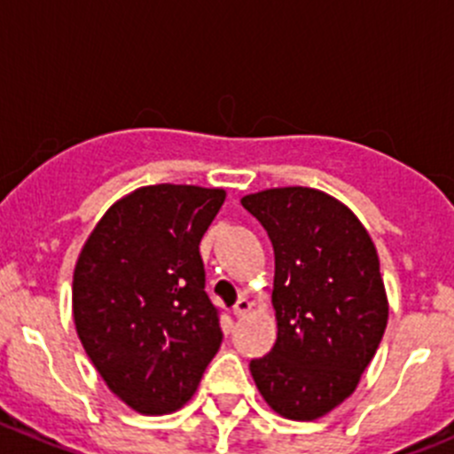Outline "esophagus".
Returning a JSON list of instances; mask_svg holds the SVG:
<instances>
[{"label": "esophagus", "instance_id": "obj_1", "mask_svg": "<svg viewBox=\"0 0 454 454\" xmlns=\"http://www.w3.org/2000/svg\"><path fill=\"white\" fill-rule=\"evenodd\" d=\"M248 311H251V302H248L247 298H239V300H237L235 307H232V313H235V317H244Z\"/></svg>", "mask_w": 454, "mask_h": 454}]
</instances>
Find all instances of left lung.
<instances>
[{
	"mask_svg": "<svg viewBox=\"0 0 454 454\" xmlns=\"http://www.w3.org/2000/svg\"><path fill=\"white\" fill-rule=\"evenodd\" d=\"M275 253L278 340L251 374L270 410L313 421L351 396L387 327L379 255L358 217L323 190L247 194Z\"/></svg>",
	"mask_w": 454,
	"mask_h": 454,
	"instance_id": "obj_1",
	"label": "left lung"
}]
</instances>
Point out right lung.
I'll list each match as a JSON object with an SVG mask.
<instances>
[{
  "instance_id": "1",
  "label": "right lung",
  "mask_w": 454,
  "mask_h": 454,
  "mask_svg": "<svg viewBox=\"0 0 454 454\" xmlns=\"http://www.w3.org/2000/svg\"><path fill=\"white\" fill-rule=\"evenodd\" d=\"M226 190L145 185L118 199L74 270V323L107 387L141 414L192 399L222 345L199 241Z\"/></svg>"
}]
</instances>
